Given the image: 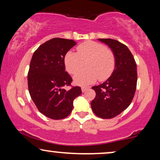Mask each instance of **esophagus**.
<instances>
[{
	"instance_id": "1",
	"label": "esophagus",
	"mask_w": 160,
	"mask_h": 160,
	"mask_svg": "<svg viewBox=\"0 0 160 160\" xmlns=\"http://www.w3.org/2000/svg\"><path fill=\"white\" fill-rule=\"evenodd\" d=\"M88 89H89L88 87H82V92H86Z\"/></svg>"
}]
</instances>
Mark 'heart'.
I'll use <instances>...</instances> for the list:
<instances>
[{"instance_id":"b5f03b06","label":"heart","mask_w":160,"mask_h":160,"mask_svg":"<svg viewBox=\"0 0 160 160\" xmlns=\"http://www.w3.org/2000/svg\"><path fill=\"white\" fill-rule=\"evenodd\" d=\"M76 52L69 51L65 54L64 63L66 71L75 74L86 62V70L73 76L75 84L82 86L90 84L97 81H105L110 77L115 67V57L111 50L102 43L87 41L76 48Z\"/></svg>"}]
</instances>
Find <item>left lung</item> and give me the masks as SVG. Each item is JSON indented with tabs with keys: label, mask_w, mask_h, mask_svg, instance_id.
<instances>
[{
	"label": "left lung",
	"mask_w": 160,
	"mask_h": 160,
	"mask_svg": "<svg viewBox=\"0 0 160 160\" xmlns=\"http://www.w3.org/2000/svg\"><path fill=\"white\" fill-rule=\"evenodd\" d=\"M106 43L115 57V67L106 82L92 89L96 96L91 107L97 117L111 119L130 106L137 85V65L127 46L111 38H99Z\"/></svg>",
	"instance_id": "8db88e82"
}]
</instances>
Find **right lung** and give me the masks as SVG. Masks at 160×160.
<instances>
[{
    "mask_svg": "<svg viewBox=\"0 0 160 160\" xmlns=\"http://www.w3.org/2000/svg\"><path fill=\"white\" fill-rule=\"evenodd\" d=\"M76 44L69 39L54 38L41 44L32 54L28 74V90L37 108L52 119L67 117L73 100L82 94L79 87L66 90L72 78L65 71V54Z\"/></svg>",
    "mask_w": 160,
    "mask_h": 160,
    "instance_id": "add662e5",
    "label": "right lung"
}]
</instances>
